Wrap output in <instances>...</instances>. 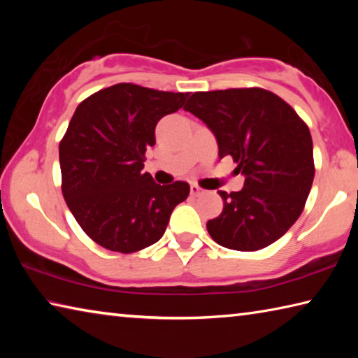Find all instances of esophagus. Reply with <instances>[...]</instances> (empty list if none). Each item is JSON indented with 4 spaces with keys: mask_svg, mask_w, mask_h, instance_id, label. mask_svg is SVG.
Instances as JSON below:
<instances>
[{
    "mask_svg": "<svg viewBox=\"0 0 358 358\" xmlns=\"http://www.w3.org/2000/svg\"><path fill=\"white\" fill-rule=\"evenodd\" d=\"M202 192H203L202 187H199L197 185H191V196L192 197H199Z\"/></svg>",
    "mask_w": 358,
    "mask_h": 358,
    "instance_id": "34e87169",
    "label": "esophagus"
}]
</instances>
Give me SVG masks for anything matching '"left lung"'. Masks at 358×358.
<instances>
[{
    "instance_id": "1",
    "label": "left lung",
    "mask_w": 358,
    "mask_h": 358,
    "mask_svg": "<svg viewBox=\"0 0 358 358\" xmlns=\"http://www.w3.org/2000/svg\"><path fill=\"white\" fill-rule=\"evenodd\" d=\"M213 132L220 157L245 175L241 191H220L221 215L207 222L217 245L257 251L299 220L314 178L310 129L286 101L264 88L199 92L183 107Z\"/></svg>"
}]
</instances>
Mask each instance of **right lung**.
Here are the masks:
<instances>
[{
  "mask_svg": "<svg viewBox=\"0 0 358 358\" xmlns=\"http://www.w3.org/2000/svg\"><path fill=\"white\" fill-rule=\"evenodd\" d=\"M189 93L117 83L82 101L59 142L62 191L78 226L115 252H136L166 232L173 208L189 196L186 181L161 186L143 172L162 117Z\"/></svg>",
  "mask_w": 358,
  "mask_h": 358,
  "instance_id": "right-lung-1",
  "label": "right lung"
}]
</instances>
